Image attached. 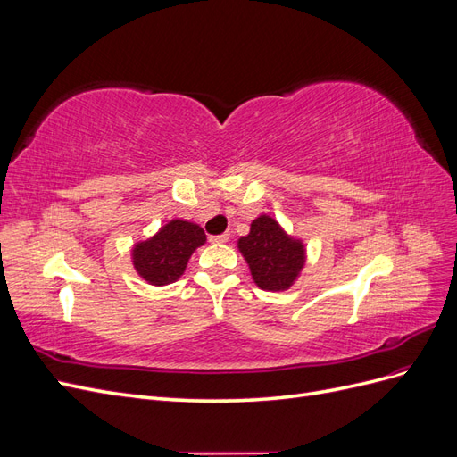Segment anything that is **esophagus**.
<instances>
[{"mask_svg": "<svg viewBox=\"0 0 457 457\" xmlns=\"http://www.w3.org/2000/svg\"><path fill=\"white\" fill-rule=\"evenodd\" d=\"M230 238V234H215V237H210V242H213V244H223V242H227Z\"/></svg>", "mask_w": 457, "mask_h": 457, "instance_id": "34e87169", "label": "esophagus"}]
</instances>
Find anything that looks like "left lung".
<instances>
[{
	"instance_id": "left-lung-1",
	"label": "left lung",
	"mask_w": 457,
	"mask_h": 457,
	"mask_svg": "<svg viewBox=\"0 0 457 457\" xmlns=\"http://www.w3.org/2000/svg\"><path fill=\"white\" fill-rule=\"evenodd\" d=\"M238 247L255 284L270 292H282L292 286L305 261L301 242L286 237L278 223L267 215L253 220L250 234L240 238Z\"/></svg>"
}]
</instances>
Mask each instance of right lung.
I'll list each match as a JSON object with an SVG mask.
<instances>
[{
  "label": "right lung",
  "instance_id": "1",
  "mask_svg": "<svg viewBox=\"0 0 457 457\" xmlns=\"http://www.w3.org/2000/svg\"><path fill=\"white\" fill-rule=\"evenodd\" d=\"M204 242L205 234L198 225L173 219L154 238L135 245L133 265L150 284H171L185 272L192 252Z\"/></svg>",
  "mask_w": 457,
  "mask_h": 457
}]
</instances>
